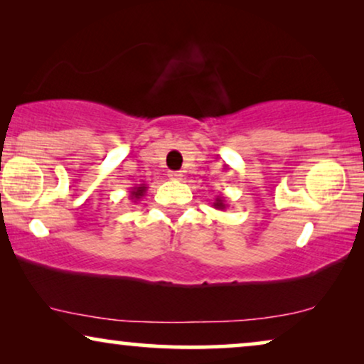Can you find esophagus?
<instances>
[{"label":"esophagus","instance_id":"1","mask_svg":"<svg viewBox=\"0 0 364 364\" xmlns=\"http://www.w3.org/2000/svg\"><path fill=\"white\" fill-rule=\"evenodd\" d=\"M169 179H173V181H181L183 179V173L181 171H171L168 174Z\"/></svg>","mask_w":364,"mask_h":364}]
</instances>
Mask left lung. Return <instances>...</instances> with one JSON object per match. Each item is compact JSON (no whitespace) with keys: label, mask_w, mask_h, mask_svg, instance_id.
I'll use <instances>...</instances> for the list:
<instances>
[{"label":"left lung","mask_w":364,"mask_h":364,"mask_svg":"<svg viewBox=\"0 0 364 364\" xmlns=\"http://www.w3.org/2000/svg\"><path fill=\"white\" fill-rule=\"evenodd\" d=\"M213 208H216V210H221V211H225L226 208H228L226 198H225V196H216L215 203H213Z\"/></svg>","instance_id":"left-lung-1"}]
</instances>
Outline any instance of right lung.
I'll return each instance as SVG.
<instances>
[{
	"label": "right lung",
	"instance_id": "right-lung-1",
	"mask_svg": "<svg viewBox=\"0 0 364 364\" xmlns=\"http://www.w3.org/2000/svg\"><path fill=\"white\" fill-rule=\"evenodd\" d=\"M146 191H148V186L144 185V183H141V185L138 186H133V190L129 191V200L133 203H138L144 195H146Z\"/></svg>",
	"mask_w": 364,
	"mask_h": 364
}]
</instances>
